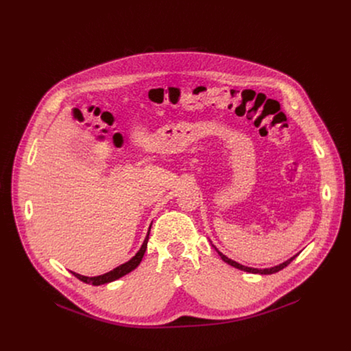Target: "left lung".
Instances as JSON below:
<instances>
[{
    "label": "left lung",
    "instance_id": "1",
    "mask_svg": "<svg viewBox=\"0 0 351 351\" xmlns=\"http://www.w3.org/2000/svg\"><path fill=\"white\" fill-rule=\"evenodd\" d=\"M214 248L217 250V247L214 245ZM218 252V250H217ZM218 254L221 256V258L226 263V264H229V265H232V267H234V268H237V269H241V271H245V272H250V274H261V275H271V274H275V272H279L280 269H283V268H286L297 256H293L291 258H289L287 261H285V263H282V264H279V265H276V267H272V268H265V269H258V268H252V267H245V265H241V264H239V263H236V261H233V260H230V258H228L226 256H223L221 252H218Z\"/></svg>",
    "mask_w": 351,
    "mask_h": 351
}]
</instances>
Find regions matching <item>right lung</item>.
<instances>
[{
	"label": "right lung",
	"mask_w": 351,
	"mask_h": 351,
	"mask_svg": "<svg viewBox=\"0 0 351 351\" xmlns=\"http://www.w3.org/2000/svg\"><path fill=\"white\" fill-rule=\"evenodd\" d=\"M149 229H152V226H149ZM148 236H149V230H148V233H147V236H145V239H144V241H143L140 250L136 253L134 257H132L128 263H125V264L117 267L115 269H112V271H110V272H107V274H104V275H99V276H83V275H79V274H76V272H72V271H71V272H72L79 280H82V282H84V283L94 285V286L114 282V280H117V279L125 276L126 274L132 272V271H133L134 268H137V265L141 263L143 256H144V253H145V248H147Z\"/></svg>",
	"instance_id": "obj_1"
}]
</instances>
